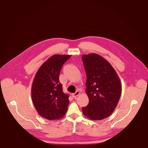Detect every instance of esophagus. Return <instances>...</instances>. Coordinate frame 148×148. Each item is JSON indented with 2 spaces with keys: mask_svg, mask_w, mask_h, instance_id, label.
Here are the masks:
<instances>
[{
  "mask_svg": "<svg viewBox=\"0 0 148 148\" xmlns=\"http://www.w3.org/2000/svg\"><path fill=\"white\" fill-rule=\"evenodd\" d=\"M80 94V92H79V91H77V92H76V93H72V96L74 97V98H76V97H77V96H78Z\"/></svg>",
  "mask_w": 148,
  "mask_h": 148,
  "instance_id": "esophagus-1",
  "label": "esophagus"
}]
</instances>
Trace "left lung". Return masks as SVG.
Returning a JSON list of instances; mask_svg holds the SVG:
<instances>
[{
    "mask_svg": "<svg viewBox=\"0 0 148 148\" xmlns=\"http://www.w3.org/2000/svg\"><path fill=\"white\" fill-rule=\"evenodd\" d=\"M86 74L85 92L89 99L83 107V114L92 120H100L111 115L117 106L121 94V81L116 71L102 56L83 55Z\"/></svg>",
    "mask_w": 148,
    "mask_h": 148,
    "instance_id": "obj_1",
    "label": "left lung"
}]
</instances>
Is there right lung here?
<instances>
[{"instance_id":"right-lung-1","label":"right lung","mask_w":148,"mask_h":148,"mask_svg":"<svg viewBox=\"0 0 148 148\" xmlns=\"http://www.w3.org/2000/svg\"><path fill=\"white\" fill-rule=\"evenodd\" d=\"M69 55H54L40 66L34 77L31 95L38 114L49 120L64 116L69 103V95L63 92L59 74Z\"/></svg>"}]
</instances>
